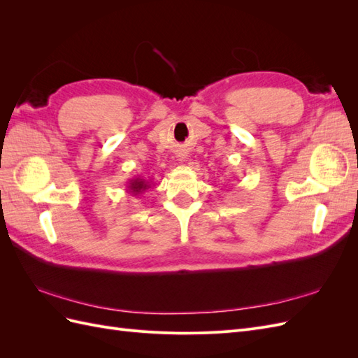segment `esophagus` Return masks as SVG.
Returning a JSON list of instances; mask_svg holds the SVG:
<instances>
[{"instance_id": "obj_1", "label": "esophagus", "mask_w": 358, "mask_h": 358, "mask_svg": "<svg viewBox=\"0 0 358 358\" xmlns=\"http://www.w3.org/2000/svg\"><path fill=\"white\" fill-rule=\"evenodd\" d=\"M180 157V161H182V158H185V157H183V155H179Z\"/></svg>"}]
</instances>
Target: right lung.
Masks as SVG:
<instances>
[{
	"label": "right lung",
	"instance_id": "1",
	"mask_svg": "<svg viewBox=\"0 0 358 358\" xmlns=\"http://www.w3.org/2000/svg\"><path fill=\"white\" fill-rule=\"evenodd\" d=\"M154 183L150 179H143V178H133L127 182V191L129 194H133V196H138V194H142L143 191L149 189L152 187Z\"/></svg>",
	"mask_w": 358,
	"mask_h": 358
}]
</instances>
